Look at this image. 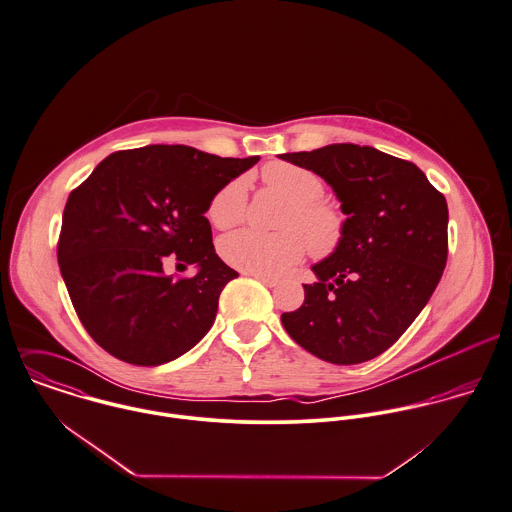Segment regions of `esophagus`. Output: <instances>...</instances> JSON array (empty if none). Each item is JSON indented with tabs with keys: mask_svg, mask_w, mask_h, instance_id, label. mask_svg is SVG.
<instances>
[{
	"mask_svg": "<svg viewBox=\"0 0 512 512\" xmlns=\"http://www.w3.org/2000/svg\"><path fill=\"white\" fill-rule=\"evenodd\" d=\"M249 275H251V273H249ZM251 277H255L257 281H261V283L267 285V287H277V285H279V281L273 279V277H265V275H251Z\"/></svg>",
	"mask_w": 512,
	"mask_h": 512,
	"instance_id": "1",
	"label": "esophagus"
}]
</instances>
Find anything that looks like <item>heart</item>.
<instances>
[{
    "mask_svg": "<svg viewBox=\"0 0 512 512\" xmlns=\"http://www.w3.org/2000/svg\"><path fill=\"white\" fill-rule=\"evenodd\" d=\"M263 180L293 204L283 219L287 231L261 233L241 229L225 235L219 241V253L225 263L251 275L281 277L303 259L307 241L318 257L332 255L340 247L346 231L344 215L336 207L320 202L324 184L314 172L289 162H271L263 168ZM245 211L247 180L239 176L211 198L207 217L215 227L227 229L241 223Z\"/></svg>",
    "mask_w": 512,
    "mask_h": 512,
    "instance_id": "b5f03b06",
    "label": "heart"
}]
</instances>
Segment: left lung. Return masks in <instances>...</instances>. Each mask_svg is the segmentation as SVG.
<instances>
[{
	"label": "left lung",
	"instance_id": "1",
	"mask_svg": "<svg viewBox=\"0 0 512 512\" xmlns=\"http://www.w3.org/2000/svg\"><path fill=\"white\" fill-rule=\"evenodd\" d=\"M320 176L346 215L340 247L310 269L289 336L320 360L360 364L388 350L431 299L447 263L449 211L425 174L372 146L279 156Z\"/></svg>",
	"mask_w": 512,
	"mask_h": 512
}]
</instances>
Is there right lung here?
Returning <instances> with one entry per match:
<instances>
[{"label":"right lung","mask_w":512,"mask_h":512,"mask_svg":"<svg viewBox=\"0 0 512 512\" xmlns=\"http://www.w3.org/2000/svg\"><path fill=\"white\" fill-rule=\"evenodd\" d=\"M257 162L152 144L106 156L71 192L57 259L83 326L108 354L160 366L204 338L223 287L237 277L213 249L205 211ZM170 258L199 273L166 276Z\"/></svg>","instance_id":"obj_1"}]
</instances>
